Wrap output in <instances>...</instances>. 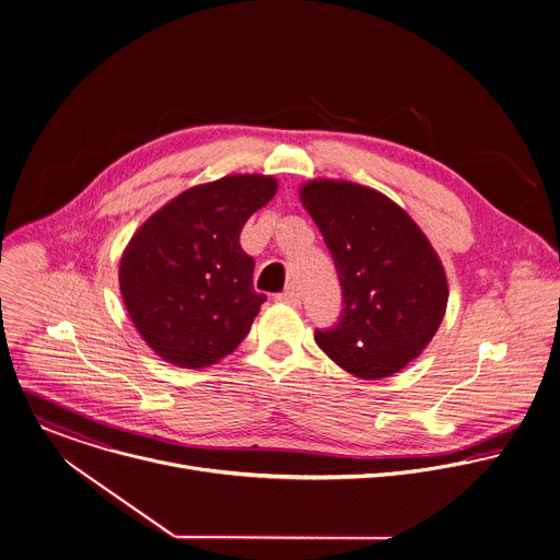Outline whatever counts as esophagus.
<instances>
[{
  "label": "esophagus",
  "mask_w": 560,
  "mask_h": 560,
  "mask_svg": "<svg viewBox=\"0 0 560 560\" xmlns=\"http://www.w3.org/2000/svg\"><path fill=\"white\" fill-rule=\"evenodd\" d=\"M276 300H278V302H284V304H291V306H300V304H302V298H300L298 289H293V287L287 289V291H282V293H278Z\"/></svg>",
  "instance_id": "esophagus-1"
}]
</instances>
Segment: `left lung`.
<instances>
[{"instance_id": "left-lung-1", "label": "left lung", "mask_w": 560, "mask_h": 560, "mask_svg": "<svg viewBox=\"0 0 560 560\" xmlns=\"http://www.w3.org/2000/svg\"><path fill=\"white\" fill-rule=\"evenodd\" d=\"M302 206L317 223L341 280L343 313L315 330L322 352L363 380L401 372L436 335L447 278L421 228L393 199L348 180H311Z\"/></svg>"}]
</instances>
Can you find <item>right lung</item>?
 I'll return each instance as SVG.
<instances>
[{"label": "right lung", "mask_w": 560, "mask_h": 560, "mask_svg": "<svg viewBox=\"0 0 560 560\" xmlns=\"http://www.w3.org/2000/svg\"><path fill=\"white\" fill-rule=\"evenodd\" d=\"M276 190L273 176H225L183 190L132 234L119 289L135 328L163 361L201 370L249 332L267 295L254 291V258L238 236Z\"/></svg>", "instance_id": "add662e5"}]
</instances>
